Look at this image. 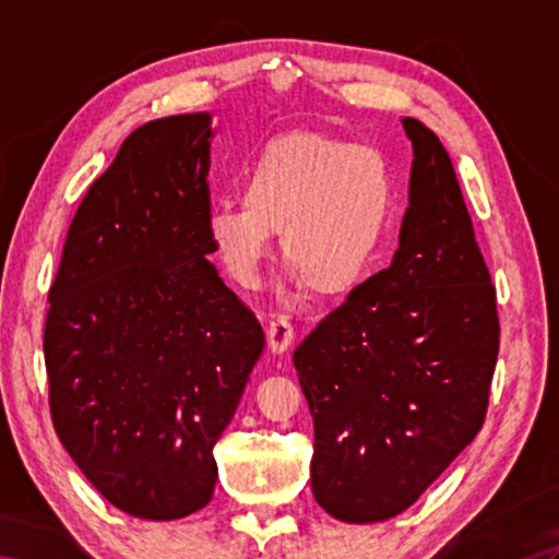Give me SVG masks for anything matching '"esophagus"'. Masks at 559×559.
Instances as JSON below:
<instances>
[{"instance_id":"obj_1","label":"esophagus","mask_w":559,"mask_h":559,"mask_svg":"<svg viewBox=\"0 0 559 559\" xmlns=\"http://www.w3.org/2000/svg\"><path fill=\"white\" fill-rule=\"evenodd\" d=\"M266 336H269V346H271L273 353L286 350L290 343H293V338H295V329L290 324V319L283 317V314L273 317L269 329H266Z\"/></svg>"}]
</instances>
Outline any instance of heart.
<instances>
[{"instance_id": "b5f03b06", "label": "heart", "mask_w": 559, "mask_h": 559, "mask_svg": "<svg viewBox=\"0 0 559 559\" xmlns=\"http://www.w3.org/2000/svg\"><path fill=\"white\" fill-rule=\"evenodd\" d=\"M242 199L213 201L209 240L242 286H254L278 228L281 252L317 293H343L372 266L396 209L389 158L348 139L293 132L266 141L240 175Z\"/></svg>"}]
</instances>
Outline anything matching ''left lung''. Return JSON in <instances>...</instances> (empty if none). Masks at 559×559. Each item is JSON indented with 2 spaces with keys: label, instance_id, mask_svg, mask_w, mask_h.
Returning <instances> with one entry per match:
<instances>
[{
  "label": "left lung",
  "instance_id": "8db88e82",
  "mask_svg": "<svg viewBox=\"0 0 559 559\" xmlns=\"http://www.w3.org/2000/svg\"><path fill=\"white\" fill-rule=\"evenodd\" d=\"M411 206L389 269L348 293L293 355L314 420L319 507L374 524L401 514L480 432L500 317L442 141L406 117Z\"/></svg>",
  "mask_w": 559,
  "mask_h": 559
}]
</instances>
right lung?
Wrapping results in <instances>:
<instances>
[{"label":"right lung","mask_w":559,"mask_h":559,"mask_svg":"<svg viewBox=\"0 0 559 559\" xmlns=\"http://www.w3.org/2000/svg\"><path fill=\"white\" fill-rule=\"evenodd\" d=\"M211 115L124 139L69 225L47 293L45 370L59 442L122 512L206 507L213 447L264 350L254 312L209 261Z\"/></svg>","instance_id":"obj_1"}]
</instances>
